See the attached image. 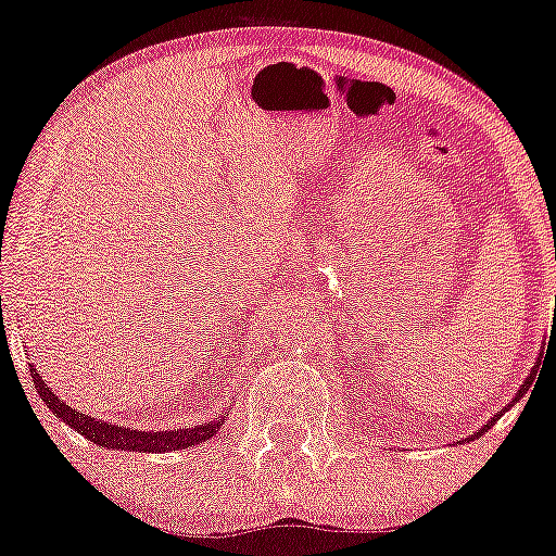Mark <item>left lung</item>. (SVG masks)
Masks as SVG:
<instances>
[{
    "mask_svg": "<svg viewBox=\"0 0 556 556\" xmlns=\"http://www.w3.org/2000/svg\"><path fill=\"white\" fill-rule=\"evenodd\" d=\"M535 371H539V363H535ZM531 384H533V374H531V376H528V379H526V381H522V384H520V389H518V394H515V400H513V402H518V400L522 397V394H528V389H531ZM507 407H509V405H507ZM507 407H502V410H500V413H496V416H494V418H491V420H489V424H486V426H483V429H481V431L470 433V437H468V439H465V442H473V439H478V437H483V433H486V431H489V426H494V420H496V418H500V416H502V413H504V410H507Z\"/></svg>",
    "mask_w": 556,
    "mask_h": 556,
    "instance_id": "8db88e82",
    "label": "left lung"
}]
</instances>
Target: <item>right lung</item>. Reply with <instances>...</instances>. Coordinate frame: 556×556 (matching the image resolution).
I'll return each mask as SVG.
<instances>
[{"mask_svg": "<svg viewBox=\"0 0 556 556\" xmlns=\"http://www.w3.org/2000/svg\"><path fill=\"white\" fill-rule=\"evenodd\" d=\"M30 379L41 394L43 405L49 410L56 413L70 429H75L80 437L91 439L93 444L106 446V450H130V452H169V450H188V446H195L206 442L208 437H214L216 431L222 429L225 418L208 420V424L195 426V429H175V431H132L125 429V426L106 424V420H99L93 416H86V413L75 410L67 402H62L52 389L47 387V381L36 374V368L30 366Z\"/></svg>", "mask_w": 556, "mask_h": 556, "instance_id": "add662e5", "label": "right lung"}]
</instances>
